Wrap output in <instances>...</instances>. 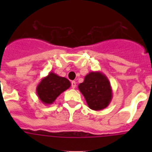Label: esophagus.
Masks as SVG:
<instances>
[{
  "mask_svg": "<svg viewBox=\"0 0 152 152\" xmlns=\"http://www.w3.org/2000/svg\"><path fill=\"white\" fill-rule=\"evenodd\" d=\"M72 88H76V82H75V80L72 81Z\"/></svg>",
  "mask_w": 152,
  "mask_h": 152,
  "instance_id": "obj_1",
  "label": "esophagus"
}]
</instances>
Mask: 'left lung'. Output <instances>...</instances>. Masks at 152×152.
Segmentation results:
<instances>
[{
	"mask_svg": "<svg viewBox=\"0 0 152 152\" xmlns=\"http://www.w3.org/2000/svg\"><path fill=\"white\" fill-rule=\"evenodd\" d=\"M78 89L85 98L88 107L93 110H101L110 103L113 98L110 82L104 74L91 72L84 77Z\"/></svg>",
	"mask_w": 152,
	"mask_h": 152,
	"instance_id": "8db88e82",
	"label": "left lung"
}]
</instances>
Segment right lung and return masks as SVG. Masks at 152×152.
I'll return each instance as SVG.
<instances>
[{
  "mask_svg": "<svg viewBox=\"0 0 152 152\" xmlns=\"http://www.w3.org/2000/svg\"><path fill=\"white\" fill-rule=\"evenodd\" d=\"M70 87L71 82L66 77L49 72L37 85L36 94L42 103L45 105H49L54 103L56 98Z\"/></svg>",
  "mask_w": 152,
  "mask_h": 152,
  "instance_id": "add662e5",
  "label": "right lung"
}]
</instances>
